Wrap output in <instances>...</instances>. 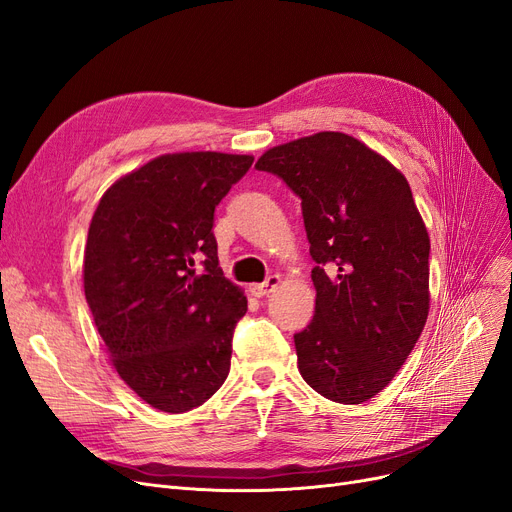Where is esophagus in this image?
Wrapping results in <instances>:
<instances>
[{"label": "esophagus", "instance_id": "obj_1", "mask_svg": "<svg viewBox=\"0 0 512 512\" xmlns=\"http://www.w3.org/2000/svg\"><path fill=\"white\" fill-rule=\"evenodd\" d=\"M278 285H280V276H278V274H270L266 280L259 282V285L253 287V293H255L257 297H266V295H270Z\"/></svg>", "mask_w": 512, "mask_h": 512}]
</instances>
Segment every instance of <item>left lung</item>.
<instances>
[{"label": "left lung", "mask_w": 512, "mask_h": 512, "mask_svg": "<svg viewBox=\"0 0 512 512\" xmlns=\"http://www.w3.org/2000/svg\"><path fill=\"white\" fill-rule=\"evenodd\" d=\"M255 168L301 200L316 308L295 333L297 367L325 399L358 405L384 390L428 318L430 238L411 187L344 132L268 149Z\"/></svg>", "instance_id": "left-lung-1"}]
</instances>
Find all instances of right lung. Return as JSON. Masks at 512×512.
<instances>
[{
    "label": "right lung",
    "mask_w": 512,
    "mask_h": 512,
    "mask_svg": "<svg viewBox=\"0 0 512 512\" xmlns=\"http://www.w3.org/2000/svg\"><path fill=\"white\" fill-rule=\"evenodd\" d=\"M253 156L166 154L118 179L92 215L84 293L122 380L166 413L206 403L230 373L244 293L219 268L215 208Z\"/></svg>",
    "instance_id": "right-lung-1"
}]
</instances>
